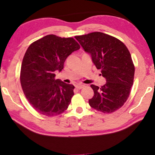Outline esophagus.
<instances>
[{"label":"esophagus","mask_w":155,"mask_h":155,"mask_svg":"<svg viewBox=\"0 0 155 155\" xmlns=\"http://www.w3.org/2000/svg\"><path fill=\"white\" fill-rule=\"evenodd\" d=\"M83 87V85H76V89H77V90H81V89H82Z\"/></svg>","instance_id":"1"}]
</instances>
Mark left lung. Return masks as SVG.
Listing matches in <instances>:
<instances>
[{"label":"left lung","mask_w":155,"mask_h":155,"mask_svg":"<svg viewBox=\"0 0 155 155\" xmlns=\"http://www.w3.org/2000/svg\"><path fill=\"white\" fill-rule=\"evenodd\" d=\"M74 38L91 54L107 81L101 87L91 85L94 95L89 100L90 107L104 114L117 111L127 101L134 80L135 65L129 51L118 39L101 32Z\"/></svg>","instance_id":"left-lung-1"}]
</instances>
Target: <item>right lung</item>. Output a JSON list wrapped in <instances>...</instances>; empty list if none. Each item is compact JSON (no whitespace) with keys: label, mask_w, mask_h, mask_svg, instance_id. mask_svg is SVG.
I'll list each match as a JSON object with an SVG mask.
<instances>
[{"label":"right lung","mask_w":155,"mask_h":155,"mask_svg":"<svg viewBox=\"0 0 155 155\" xmlns=\"http://www.w3.org/2000/svg\"><path fill=\"white\" fill-rule=\"evenodd\" d=\"M80 48L73 38L48 35L28 46L23 57L20 79L28 103L35 111L48 117L61 114L74 96V86L55 79L67 57Z\"/></svg>","instance_id":"obj_1"}]
</instances>
